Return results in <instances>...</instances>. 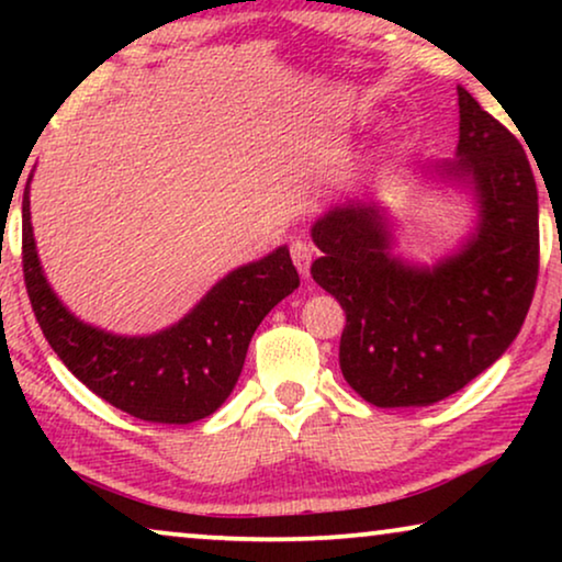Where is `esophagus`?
Masks as SVG:
<instances>
[{"instance_id":"esophagus-1","label":"esophagus","mask_w":562,"mask_h":562,"mask_svg":"<svg viewBox=\"0 0 562 562\" xmlns=\"http://www.w3.org/2000/svg\"><path fill=\"white\" fill-rule=\"evenodd\" d=\"M312 256H314V250H312V245L306 243V240H294V243H291V258H294L296 271L302 273V276H310Z\"/></svg>"}]
</instances>
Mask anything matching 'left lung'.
Here are the masks:
<instances>
[{"mask_svg":"<svg viewBox=\"0 0 562 562\" xmlns=\"http://www.w3.org/2000/svg\"><path fill=\"white\" fill-rule=\"evenodd\" d=\"M456 160L419 181L473 196L475 225L432 266L396 252L394 217L373 199L312 225V279L345 310V381L381 409L442 402L494 366L519 335L540 268L537 183L517 137L458 87Z\"/></svg>","mask_w":562,"mask_h":562,"instance_id":"left-lung-1","label":"left lung"}]
</instances>
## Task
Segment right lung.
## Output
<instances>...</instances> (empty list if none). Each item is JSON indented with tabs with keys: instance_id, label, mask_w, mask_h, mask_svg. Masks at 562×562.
Segmentation results:
<instances>
[{
	"instance_id": "add662e5",
	"label": "right lung",
	"mask_w": 562,
	"mask_h": 562,
	"mask_svg": "<svg viewBox=\"0 0 562 562\" xmlns=\"http://www.w3.org/2000/svg\"><path fill=\"white\" fill-rule=\"evenodd\" d=\"M30 181L33 176L22 194V271L37 325L68 371L145 422L189 425L217 412L240 379L258 325L299 286L286 245L229 271L171 327L114 335L68 312L45 279L30 222Z\"/></svg>"
}]
</instances>
